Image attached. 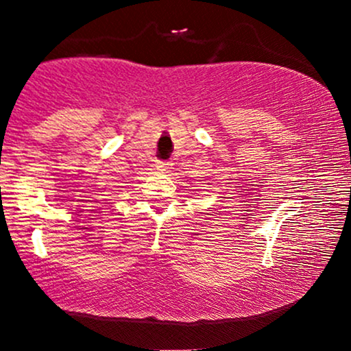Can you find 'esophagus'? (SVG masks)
<instances>
[{
    "instance_id": "34e87169",
    "label": "esophagus",
    "mask_w": 351,
    "mask_h": 351,
    "mask_svg": "<svg viewBox=\"0 0 351 351\" xmlns=\"http://www.w3.org/2000/svg\"><path fill=\"white\" fill-rule=\"evenodd\" d=\"M156 168H158V170L167 171V170H170V168H171V163L167 162V160H158V162H156Z\"/></svg>"
}]
</instances>
